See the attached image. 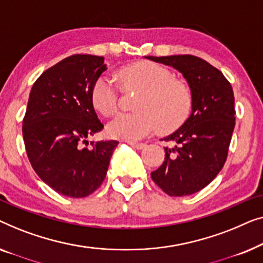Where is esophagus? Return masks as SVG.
Instances as JSON below:
<instances>
[{
  "instance_id": "1",
  "label": "esophagus",
  "mask_w": 263,
  "mask_h": 263,
  "mask_svg": "<svg viewBox=\"0 0 263 263\" xmlns=\"http://www.w3.org/2000/svg\"><path fill=\"white\" fill-rule=\"evenodd\" d=\"M128 145L132 146L133 149L140 150V149H143L144 146H145V144H144V143H133V142H128Z\"/></svg>"
}]
</instances>
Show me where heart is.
Listing matches in <instances>:
<instances>
[{
    "label": "heart",
    "instance_id": "1",
    "mask_svg": "<svg viewBox=\"0 0 263 263\" xmlns=\"http://www.w3.org/2000/svg\"><path fill=\"white\" fill-rule=\"evenodd\" d=\"M128 83L145 89L138 103V112H119L106 125L109 137L137 142L158 130V127L179 126L188 117L192 96L183 83L174 80L173 72L154 62H140L128 65L120 71ZM118 86L109 75H102L91 88V102L102 114L116 109Z\"/></svg>",
    "mask_w": 263,
    "mask_h": 263
}]
</instances>
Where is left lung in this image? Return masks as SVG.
<instances>
[{
  "mask_svg": "<svg viewBox=\"0 0 263 263\" xmlns=\"http://www.w3.org/2000/svg\"><path fill=\"white\" fill-rule=\"evenodd\" d=\"M146 59L173 66L182 73L192 95V112L176 131L164 137L163 164L151 179L170 197L201 191L218 175L227 161L235 128V98L229 81L219 70L192 54Z\"/></svg>",
  "mask_w": 263,
  "mask_h": 263,
  "instance_id": "8db88e82",
  "label": "left lung"
}]
</instances>
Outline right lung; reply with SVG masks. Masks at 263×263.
I'll return each instance as SVG.
<instances>
[{"label":"right lung","mask_w":263,"mask_h":263,"mask_svg":"<svg viewBox=\"0 0 263 263\" xmlns=\"http://www.w3.org/2000/svg\"><path fill=\"white\" fill-rule=\"evenodd\" d=\"M107 70L105 58L72 54L44 71L33 84L22 123L28 160L38 176L59 194L84 198L105 180L117 140L87 138L103 125L91 88Z\"/></svg>","instance_id":"right-lung-1"}]
</instances>
